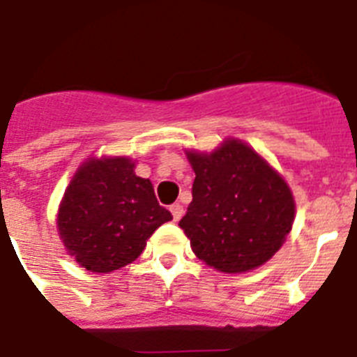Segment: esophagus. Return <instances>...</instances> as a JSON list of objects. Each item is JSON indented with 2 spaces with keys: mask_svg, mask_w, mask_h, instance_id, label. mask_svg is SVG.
<instances>
[{
  "mask_svg": "<svg viewBox=\"0 0 357 357\" xmlns=\"http://www.w3.org/2000/svg\"><path fill=\"white\" fill-rule=\"evenodd\" d=\"M170 213H172L174 222H179V220H181V216H183V205H179V204L170 205Z\"/></svg>",
  "mask_w": 357,
  "mask_h": 357,
  "instance_id": "1",
  "label": "esophagus"
}]
</instances>
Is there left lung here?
<instances>
[{"label":"left lung","instance_id":"8db88e82","mask_svg":"<svg viewBox=\"0 0 357 357\" xmlns=\"http://www.w3.org/2000/svg\"><path fill=\"white\" fill-rule=\"evenodd\" d=\"M196 174L192 202L179 220L199 260L224 273L268 262L295 218L288 183L251 146L227 139L211 153L187 152Z\"/></svg>","mask_w":357,"mask_h":357}]
</instances>
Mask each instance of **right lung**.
<instances>
[{
  "label": "right lung",
  "mask_w": 357,
  "mask_h": 357,
  "mask_svg": "<svg viewBox=\"0 0 357 357\" xmlns=\"http://www.w3.org/2000/svg\"><path fill=\"white\" fill-rule=\"evenodd\" d=\"M128 158L88 159L66 188L58 234L68 253L93 273L124 268L143 253L153 231L172 220L150 179Z\"/></svg>",
  "instance_id": "1"
}]
</instances>
